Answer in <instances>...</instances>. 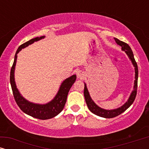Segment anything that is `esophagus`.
<instances>
[{"mask_svg":"<svg viewBox=\"0 0 149 149\" xmlns=\"http://www.w3.org/2000/svg\"><path fill=\"white\" fill-rule=\"evenodd\" d=\"M77 78L78 79H83V77H84V74H83V72L81 70H79L78 72H77Z\"/></svg>","mask_w":149,"mask_h":149,"instance_id":"34e87169","label":"esophagus"}]
</instances>
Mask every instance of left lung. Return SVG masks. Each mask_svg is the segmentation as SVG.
<instances>
[{"mask_svg":"<svg viewBox=\"0 0 149 149\" xmlns=\"http://www.w3.org/2000/svg\"><path fill=\"white\" fill-rule=\"evenodd\" d=\"M115 40L117 45H119L121 47V49L124 51L126 53V54L127 55V56L129 57L130 60L132 61V64L134 66V69H135V81H134V90L132 91L131 94L130 95L129 99L127 100V101L124 104L123 106H121V107L118 108L116 109L113 110H106L103 109L98 107L94 102L93 101V100L91 99L89 95V93L88 91V89L87 88V85L85 83V87H84V96L85 99V102L87 105V107L89 109L91 113L95 114L100 117H104V118H113L117 117V116L121 115L122 113H123L124 111H125L132 104H133L134 100L136 98V93H137V87H138V65L136 63L135 59H134L133 52H132V49L130 48V47L128 45L127 43L124 42L121 40H119L117 38H115Z\"/></svg>","mask_w":149,"mask_h":149,"instance_id":"left-lung-1","label":"left lung"}]
</instances>
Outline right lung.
Wrapping results in <instances>:
<instances>
[{
  "label": "right lung",
  "instance_id": "1",
  "mask_svg": "<svg viewBox=\"0 0 149 149\" xmlns=\"http://www.w3.org/2000/svg\"><path fill=\"white\" fill-rule=\"evenodd\" d=\"M44 38L45 36L32 38V39L24 42V44L21 45L18 47L17 52L15 53L14 62L13 66L11 67V72H10V83H11V89L13 91L14 98H15V100L18 107L20 108V109L24 113L27 114V115L31 116L32 117L36 118V119L42 120L51 119V118L56 117V115L61 113V111L64 109L65 104H66L68 91L73 83L75 82L77 78L76 75L74 74L65 79L61 84L60 89H59L58 93L54 97V98L49 102L45 104H39L30 102L20 94L19 91H18L17 87H16L15 78H14V72H15L17 54L22 49L26 47L29 45L32 44L34 42L38 41V40Z\"/></svg>",
  "mask_w": 149,
  "mask_h": 149
}]
</instances>
